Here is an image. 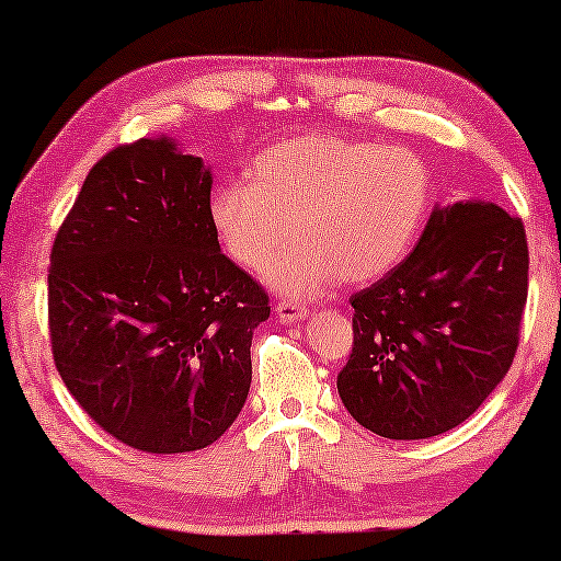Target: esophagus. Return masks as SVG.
Instances as JSON below:
<instances>
[{
    "mask_svg": "<svg viewBox=\"0 0 561 561\" xmlns=\"http://www.w3.org/2000/svg\"><path fill=\"white\" fill-rule=\"evenodd\" d=\"M275 313H278V319L283 324H296V321L306 319V309L298 304H286V301H278L275 304Z\"/></svg>",
    "mask_w": 561,
    "mask_h": 561,
    "instance_id": "obj_1",
    "label": "esophagus"
}]
</instances>
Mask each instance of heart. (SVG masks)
Wrapping results in <instances>:
<instances>
[{
	"label": "heart",
	"mask_w": 561,
	"mask_h": 561,
	"mask_svg": "<svg viewBox=\"0 0 561 561\" xmlns=\"http://www.w3.org/2000/svg\"><path fill=\"white\" fill-rule=\"evenodd\" d=\"M426 165L405 148L334 135H301L260 152L248 181L211 191L209 219L221 250L260 273L275 294L317 298L336 280L367 283L401 263L428 209Z\"/></svg>",
	"instance_id": "heart-1"
}]
</instances>
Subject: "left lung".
I'll return each instance as SVG.
<instances>
[{
	"instance_id": "8db88e82",
	"label": "left lung",
	"mask_w": 561,
	"mask_h": 561,
	"mask_svg": "<svg viewBox=\"0 0 561 561\" xmlns=\"http://www.w3.org/2000/svg\"><path fill=\"white\" fill-rule=\"evenodd\" d=\"M526 294L524 221L485 198L436 204L411 255L350 298L344 409L386 439L459 426L508 373Z\"/></svg>"
}]
</instances>
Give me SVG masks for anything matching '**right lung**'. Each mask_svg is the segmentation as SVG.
<instances>
[{
	"label": "right lung",
	"mask_w": 561,
	"mask_h": 561,
	"mask_svg": "<svg viewBox=\"0 0 561 561\" xmlns=\"http://www.w3.org/2000/svg\"><path fill=\"white\" fill-rule=\"evenodd\" d=\"M211 168L168 135L91 168L50 252L53 359L83 411L152 455L217 442L248 401L265 290L219 248Z\"/></svg>",
	"instance_id": "obj_1"
}]
</instances>
